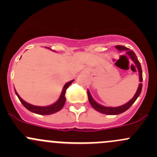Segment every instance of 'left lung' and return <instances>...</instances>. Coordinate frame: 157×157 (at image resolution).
I'll list each match as a JSON object with an SVG mask.
<instances>
[{
    "mask_svg": "<svg viewBox=\"0 0 157 157\" xmlns=\"http://www.w3.org/2000/svg\"><path fill=\"white\" fill-rule=\"evenodd\" d=\"M115 48L117 49H118L119 51H126V54L128 55V56L131 58V59L134 61V63L135 64V65L137 66V70H138L139 72V77H140V83L139 84L138 88H137V92H136L135 95L134 96V97L128 102L127 103L124 104V105H121V106H118V107H106V106H103V105H100V104L97 103L94 99H93L92 97L91 94H90V91L87 90V95H88V99H89V102H90V105L93 106V108L96 110L97 112H101L102 114H105V115H118V114H121L122 112H125L127 111L131 105L134 104V102H135L136 99H137L139 96L140 94V92H141L142 90V82H143V76H142V69H141V66H140V62H139L138 59H137V56H136L135 53L133 52L132 50H129V48H126L125 46H123V45H116Z\"/></svg>",
    "mask_w": 157,
    "mask_h": 157,
    "instance_id": "1",
    "label": "left lung"
}]
</instances>
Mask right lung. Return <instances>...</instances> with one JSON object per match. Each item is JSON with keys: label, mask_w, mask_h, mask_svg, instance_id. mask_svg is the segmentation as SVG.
Here are the masks:
<instances>
[{"label": "right lung", "mask_w": 157, "mask_h": 157, "mask_svg": "<svg viewBox=\"0 0 157 157\" xmlns=\"http://www.w3.org/2000/svg\"><path fill=\"white\" fill-rule=\"evenodd\" d=\"M73 81H74V80H71V81L70 82H67V83L64 85L58 100L56 102H55L54 104H52V105H48V106H36V105H33L29 103H27V102H25L23 99H21V97L19 96V94L17 93L16 90H15L16 94L18 96L19 99H20L21 103L23 105V106L26 109H27L28 110H29L30 112H34V113L36 114H39V115H51V114H53L58 112V111H60L63 108L66 101L65 92L66 90H67V89L69 87L70 85L72 83Z\"/></svg>", "instance_id": "1"}]
</instances>
